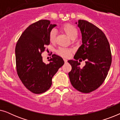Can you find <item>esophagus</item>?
<instances>
[{
	"label": "esophagus",
	"mask_w": 120,
	"mask_h": 120,
	"mask_svg": "<svg viewBox=\"0 0 120 120\" xmlns=\"http://www.w3.org/2000/svg\"><path fill=\"white\" fill-rule=\"evenodd\" d=\"M64 63H67V60H66V59H64Z\"/></svg>",
	"instance_id": "34e87169"
}]
</instances>
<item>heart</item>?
Here are the masks:
<instances>
[{"label":"heart","instance_id":"b5f03b06","mask_svg":"<svg viewBox=\"0 0 120 120\" xmlns=\"http://www.w3.org/2000/svg\"><path fill=\"white\" fill-rule=\"evenodd\" d=\"M62 30H63L67 35L69 36L70 38L75 39L78 35V29L73 24L70 23H66L62 27ZM56 31L54 29L51 31L49 34V40L52 43H54L56 41ZM71 52V50L68 49L60 48L57 51V53L60 56L63 57H69L70 56Z\"/></svg>","mask_w":120,"mask_h":120}]
</instances>
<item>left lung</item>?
<instances>
[{"label":"left lung","mask_w":120,"mask_h":120,"mask_svg":"<svg viewBox=\"0 0 120 120\" xmlns=\"http://www.w3.org/2000/svg\"><path fill=\"white\" fill-rule=\"evenodd\" d=\"M76 23L81 30L82 44L74 57L76 60L68 61L72 67L68 75L75 89L88 93L97 89L107 76L112 60L110 47L104 33L94 24L81 19ZM79 58L86 60L82 68L77 60Z\"/></svg>","instance_id":"obj_1"}]
</instances>
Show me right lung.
Masks as SVG:
<instances>
[{
  "label": "right lung",
  "instance_id": "right-lung-1",
  "mask_svg": "<svg viewBox=\"0 0 120 120\" xmlns=\"http://www.w3.org/2000/svg\"><path fill=\"white\" fill-rule=\"evenodd\" d=\"M56 24L41 19L30 24L23 32L16 44V65L18 76L24 86L35 94L47 91L52 79L64 64L62 57L52 55L50 63L42 62L41 53L50 44L49 34Z\"/></svg>",
  "mask_w": 120,
  "mask_h": 120
}]
</instances>
